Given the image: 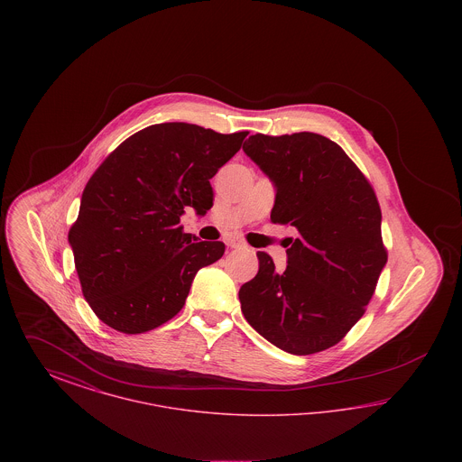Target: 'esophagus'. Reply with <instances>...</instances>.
Wrapping results in <instances>:
<instances>
[{
  "label": "esophagus",
  "mask_w": 462,
  "mask_h": 462,
  "mask_svg": "<svg viewBox=\"0 0 462 462\" xmlns=\"http://www.w3.org/2000/svg\"><path fill=\"white\" fill-rule=\"evenodd\" d=\"M226 245H228L230 249H241V247H245V242L241 241V239H228Z\"/></svg>",
  "instance_id": "esophagus-1"
}]
</instances>
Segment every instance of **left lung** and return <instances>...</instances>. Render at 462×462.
<instances>
[{
	"instance_id": "1",
	"label": "left lung",
	"mask_w": 462,
	"mask_h": 462,
	"mask_svg": "<svg viewBox=\"0 0 462 462\" xmlns=\"http://www.w3.org/2000/svg\"><path fill=\"white\" fill-rule=\"evenodd\" d=\"M242 149L275 185L272 223L298 230L284 272L258 251L260 270L239 291L242 313L284 352H324L365 313L388 260L373 185L317 133H256Z\"/></svg>"
}]
</instances>
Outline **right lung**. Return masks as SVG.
I'll use <instances>...</instances> for the list:
<instances>
[{
    "label": "right lung",
    "mask_w": 462,
    "mask_h": 462,
    "mask_svg": "<svg viewBox=\"0 0 462 462\" xmlns=\"http://www.w3.org/2000/svg\"><path fill=\"white\" fill-rule=\"evenodd\" d=\"M247 132L162 123L126 138L89 178L69 244L81 291L112 329L142 334L173 319L202 266L218 262L220 241L185 234V208L206 215L209 180L239 152Z\"/></svg>",
    "instance_id": "add662e5"
}]
</instances>
